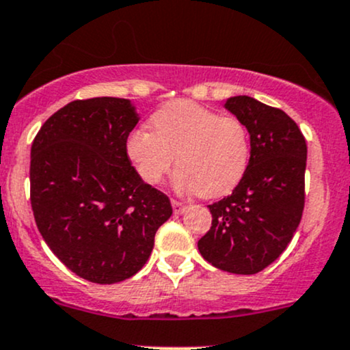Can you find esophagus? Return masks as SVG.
I'll use <instances>...</instances> for the list:
<instances>
[{
  "label": "esophagus",
  "instance_id": "esophagus-1",
  "mask_svg": "<svg viewBox=\"0 0 350 350\" xmlns=\"http://www.w3.org/2000/svg\"><path fill=\"white\" fill-rule=\"evenodd\" d=\"M172 206H174V213H175V215H182L183 211L187 210L185 203L178 202V200H172Z\"/></svg>",
  "mask_w": 350,
  "mask_h": 350
}]
</instances>
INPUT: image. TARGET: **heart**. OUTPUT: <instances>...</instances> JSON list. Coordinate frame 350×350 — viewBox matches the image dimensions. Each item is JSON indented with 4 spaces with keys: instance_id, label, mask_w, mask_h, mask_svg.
<instances>
[{
    "instance_id": "b5f03b06",
    "label": "heart",
    "mask_w": 350,
    "mask_h": 350,
    "mask_svg": "<svg viewBox=\"0 0 350 350\" xmlns=\"http://www.w3.org/2000/svg\"><path fill=\"white\" fill-rule=\"evenodd\" d=\"M150 124L154 132L139 129L127 139L129 159L148 185H159L175 159L180 168L174 185L182 193L215 198L230 193L245 176L250 133L237 117H223L191 100H175L159 109Z\"/></svg>"
}]
</instances>
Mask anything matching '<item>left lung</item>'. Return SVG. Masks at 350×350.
<instances>
[{"label": "left lung", "mask_w": 350, "mask_h": 350, "mask_svg": "<svg viewBox=\"0 0 350 350\" xmlns=\"http://www.w3.org/2000/svg\"><path fill=\"white\" fill-rule=\"evenodd\" d=\"M225 109L248 129L250 163L233 193L208 205L213 219L198 250L215 268L256 274L280 258L299 226L308 147L281 109L248 96L230 97Z\"/></svg>", "instance_id": "left-lung-1"}]
</instances>
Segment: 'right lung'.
I'll return each instance as SVG.
<instances>
[{"mask_svg":"<svg viewBox=\"0 0 350 350\" xmlns=\"http://www.w3.org/2000/svg\"><path fill=\"white\" fill-rule=\"evenodd\" d=\"M139 122L129 99L69 102L31 147V206L39 233L77 276L112 284L144 268L172 217L168 196L145 183L127 155Z\"/></svg>","mask_w":350,"mask_h":350,"instance_id":"1","label":"right lung"}]
</instances>
